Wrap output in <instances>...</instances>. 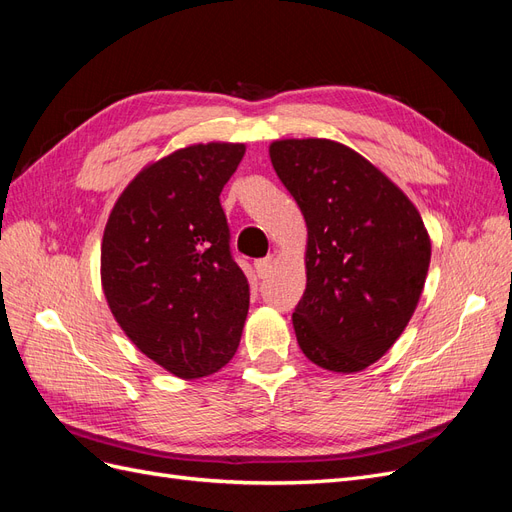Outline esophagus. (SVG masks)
Listing matches in <instances>:
<instances>
[{
    "instance_id": "1",
    "label": "esophagus",
    "mask_w": 512,
    "mask_h": 512,
    "mask_svg": "<svg viewBox=\"0 0 512 512\" xmlns=\"http://www.w3.org/2000/svg\"><path fill=\"white\" fill-rule=\"evenodd\" d=\"M254 269H256L258 277L262 280V277H267V275L271 273V269H273V258H271V256H267V258H258V260H254Z\"/></svg>"
}]
</instances>
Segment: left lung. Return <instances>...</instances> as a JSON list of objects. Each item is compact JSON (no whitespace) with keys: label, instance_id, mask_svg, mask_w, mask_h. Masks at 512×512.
I'll list each match as a JSON object with an SVG mask.
<instances>
[{"label":"left lung","instance_id":"left-lung-1","mask_svg":"<svg viewBox=\"0 0 512 512\" xmlns=\"http://www.w3.org/2000/svg\"><path fill=\"white\" fill-rule=\"evenodd\" d=\"M269 156L307 224L297 342L322 369L363 371L421 299L431 260L421 213L382 170L329 138L273 141Z\"/></svg>","mask_w":512,"mask_h":512}]
</instances>
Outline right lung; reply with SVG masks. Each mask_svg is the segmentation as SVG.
Wrapping results in <instances>:
<instances>
[{
  "label": "right lung",
  "mask_w": 512,
  "mask_h": 512,
  "mask_svg": "<svg viewBox=\"0 0 512 512\" xmlns=\"http://www.w3.org/2000/svg\"><path fill=\"white\" fill-rule=\"evenodd\" d=\"M243 153V143H198L147 164L104 228L108 307L138 350L183 380L232 359L250 309L220 205Z\"/></svg>",
  "instance_id": "obj_1"
}]
</instances>
